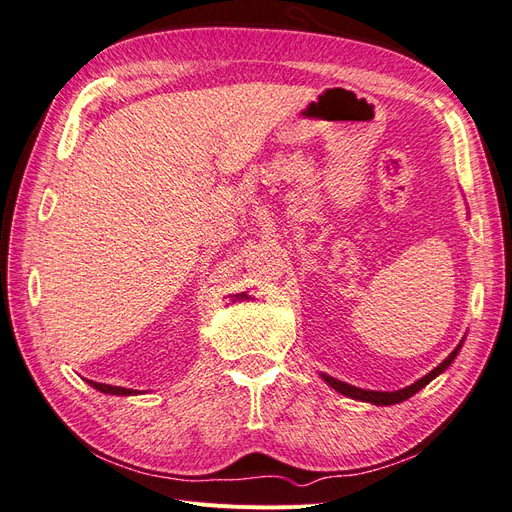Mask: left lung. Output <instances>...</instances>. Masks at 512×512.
Instances as JSON below:
<instances>
[{"mask_svg":"<svg viewBox=\"0 0 512 512\" xmlns=\"http://www.w3.org/2000/svg\"><path fill=\"white\" fill-rule=\"evenodd\" d=\"M461 346H463V339L461 342L457 344V348L446 356V359L438 365V367H433L427 376H423L421 380H416L414 384H410V386H406V389H399V391H369V389H359V386H352V384H348V382H342V380H337V378H331V376H327V374H320V378L327 382L331 389H335L337 393H342V395H346V397H350V399H359V401H367V404H374V406H393V404H401V401H406V399H410L412 395H416L418 391L423 389V386H427L433 378H438L440 374H444V371L451 367V363L455 361V356L459 354V350H461Z\"/></svg>","mask_w":512,"mask_h":512,"instance_id":"left-lung-1","label":"left lung"}]
</instances>
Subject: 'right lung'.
<instances>
[{"label": "right lung", "instance_id": "obj_1", "mask_svg": "<svg viewBox=\"0 0 512 512\" xmlns=\"http://www.w3.org/2000/svg\"><path fill=\"white\" fill-rule=\"evenodd\" d=\"M87 384H89V386H94L96 391H100V393H106V395H123V397H128V395H136V391H134V389H123V386L100 384V382H94V380H87Z\"/></svg>", "mask_w": 512, "mask_h": 512}]
</instances>
